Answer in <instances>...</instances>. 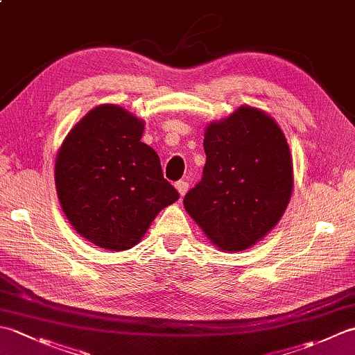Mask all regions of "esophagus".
Here are the masks:
<instances>
[{"instance_id":"obj_1","label":"esophagus","mask_w":355,"mask_h":355,"mask_svg":"<svg viewBox=\"0 0 355 355\" xmlns=\"http://www.w3.org/2000/svg\"><path fill=\"white\" fill-rule=\"evenodd\" d=\"M175 187H177V191L180 193V197H184V193L187 192V189H189V184H187V182L180 180V182L175 183Z\"/></svg>"}]
</instances>
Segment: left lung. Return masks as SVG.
I'll list each match as a JSON object with an SVG mask.
<instances>
[{
  "instance_id": "obj_1",
  "label": "left lung",
  "mask_w": 355,
  "mask_h": 355,
  "mask_svg": "<svg viewBox=\"0 0 355 355\" xmlns=\"http://www.w3.org/2000/svg\"><path fill=\"white\" fill-rule=\"evenodd\" d=\"M202 178L183 200L186 212L224 252L254 245L281 220L293 192V162L281 128L244 107L205 132Z\"/></svg>"
}]
</instances>
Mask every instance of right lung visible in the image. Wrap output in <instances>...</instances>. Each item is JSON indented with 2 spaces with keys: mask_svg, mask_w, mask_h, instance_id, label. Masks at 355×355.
Returning a JSON list of instances; mask_svg holds the SVG:
<instances>
[{
  "mask_svg": "<svg viewBox=\"0 0 355 355\" xmlns=\"http://www.w3.org/2000/svg\"><path fill=\"white\" fill-rule=\"evenodd\" d=\"M145 123L117 105H99L73 126L55 163L58 198L80 236L111 252L134 247L180 195L155 150L140 141Z\"/></svg>",
  "mask_w": 355,
  "mask_h": 355,
  "instance_id": "1",
  "label": "right lung"
}]
</instances>
